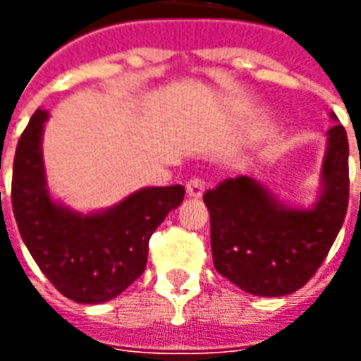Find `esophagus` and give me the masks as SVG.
I'll list each match as a JSON object with an SVG mask.
<instances>
[{
	"mask_svg": "<svg viewBox=\"0 0 361 361\" xmlns=\"http://www.w3.org/2000/svg\"><path fill=\"white\" fill-rule=\"evenodd\" d=\"M185 191H188L189 197H201L204 193V181L201 178H191V180L185 183Z\"/></svg>",
	"mask_w": 361,
	"mask_h": 361,
	"instance_id": "obj_1",
	"label": "esophagus"
}]
</instances>
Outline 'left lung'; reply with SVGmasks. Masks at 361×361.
<instances>
[{"label": "left lung", "instance_id": "obj_1", "mask_svg": "<svg viewBox=\"0 0 361 361\" xmlns=\"http://www.w3.org/2000/svg\"><path fill=\"white\" fill-rule=\"evenodd\" d=\"M326 135L323 193L313 209L276 203L247 176L228 178L203 195L214 269L238 288L267 298L292 294L325 261L346 216L350 189L346 131L334 126Z\"/></svg>", "mask_w": 361, "mask_h": 361}]
</instances>
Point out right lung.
I'll return each mask as SVG.
<instances>
[{
	"label": "right lung",
	"mask_w": 361,
	"mask_h": 361,
	"mask_svg": "<svg viewBox=\"0 0 361 361\" xmlns=\"http://www.w3.org/2000/svg\"><path fill=\"white\" fill-rule=\"evenodd\" d=\"M48 111L36 110L15 150L13 214L30 255L54 286L77 303L119 295L147 267L149 240L183 201V185L135 191L114 209L77 214L51 201L42 160Z\"/></svg>",
	"instance_id": "right-lung-1"
}]
</instances>
